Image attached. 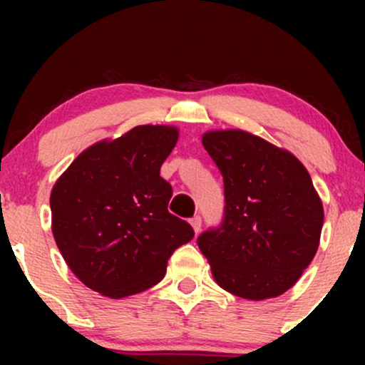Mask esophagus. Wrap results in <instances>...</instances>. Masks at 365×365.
<instances>
[{
    "label": "esophagus",
    "mask_w": 365,
    "mask_h": 365,
    "mask_svg": "<svg viewBox=\"0 0 365 365\" xmlns=\"http://www.w3.org/2000/svg\"><path fill=\"white\" fill-rule=\"evenodd\" d=\"M190 225H192V228H194V232L199 233V232H200V226H202V220H200V216H194V217H192Z\"/></svg>",
    "instance_id": "obj_1"
}]
</instances>
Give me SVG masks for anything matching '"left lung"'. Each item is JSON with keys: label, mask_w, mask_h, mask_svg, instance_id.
Segmentation results:
<instances>
[{"label": "left lung", "mask_w": 365, "mask_h": 365, "mask_svg": "<svg viewBox=\"0 0 365 365\" xmlns=\"http://www.w3.org/2000/svg\"><path fill=\"white\" fill-rule=\"evenodd\" d=\"M202 144L223 175V223L197 238L215 282L247 300L274 299L317 252L321 197L290 150L245 130H211Z\"/></svg>", "instance_id": "left-lung-1"}]
</instances>
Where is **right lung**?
Instances as JSON below:
<instances>
[{"label":"right lung","mask_w":365,"mask_h":365,"mask_svg":"<svg viewBox=\"0 0 365 365\" xmlns=\"http://www.w3.org/2000/svg\"><path fill=\"white\" fill-rule=\"evenodd\" d=\"M177 140V127L139 125L92 144L54 183L53 237L91 290L110 299L148 290L194 238L192 226L168 212L173 190L159 175Z\"/></svg>","instance_id":"1"}]
</instances>
